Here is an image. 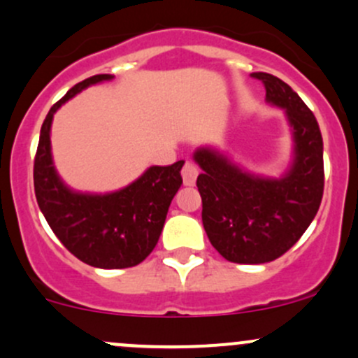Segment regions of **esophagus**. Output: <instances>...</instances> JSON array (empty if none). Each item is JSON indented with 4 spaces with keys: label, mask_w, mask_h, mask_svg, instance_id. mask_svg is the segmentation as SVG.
I'll return each mask as SVG.
<instances>
[{
    "label": "esophagus",
    "mask_w": 358,
    "mask_h": 358,
    "mask_svg": "<svg viewBox=\"0 0 358 358\" xmlns=\"http://www.w3.org/2000/svg\"><path fill=\"white\" fill-rule=\"evenodd\" d=\"M197 176H199V168L195 166L194 163H190V161H187L185 166H183L182 170L183 183H185L187 187H194L195 182H197Z\"/></svg>",
    "instance_id": "esophagus-1"
}]
</instances>
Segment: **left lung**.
Masks as SVG:
<instances>
[{
    "instance_id": "left-lung-1",
    "label": "left lung",
    "mask_w": 358,
    "mask_h": 358,
    "mask_svg": "<svg viewBox=\"0 0 358 358\" xmlns=\"http://www.w3.org/2000/svg\"><path fill=\"white\" fill-rule=\"evenodd\" d=\"M265 100L284 110L292 136V161L280 176L245 170L212 146L197 148V187L209 241L233 263L272 262L292 248L313 222L323 199V137L316 117L287 83L268 73Z\"/></svg>"
}]
</instances>
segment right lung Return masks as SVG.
<instances>
[{"mask_svg":"<svg viewBox=\"0 0 358 358\" xmlns=\"http://www.w3.org/2000/svg\"><path fill=\"white\" fill-rule=\"evenodd\" d=\"M110 80L112 74L88 78L49 110L34 161V187L47 224L74 257L96 268H129L158 245L171 200L182 187L180 171L185 161L149 166L127 187L107 194L78 192L66 185L50 149L54 113L88 86Z\"/></svg>","mask_w":358,"mask_h":358,"instance_id":"1","label":"right lung"}]
</instances>
